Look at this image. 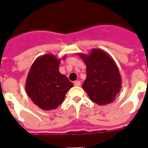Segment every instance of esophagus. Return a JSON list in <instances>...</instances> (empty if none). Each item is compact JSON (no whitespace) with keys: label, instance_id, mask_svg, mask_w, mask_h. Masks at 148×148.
<instances>
[{"label":"esophagus","instance_id":"1","mask_svg":"<svg viewBox=\"0 0 148 148\" xmlns=\"http://www.w3.org/2000/svg\"><path fill=\"white\" fill-rule=\"evenodd\" d=\"M74 86H81V82L79 81H76L74 82Z\"/></svg>","mask_w":148,"mask_h":148}]
</instances>
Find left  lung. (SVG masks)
<instances>
[{
  "instance_id": "8db88e82",
  "label": "left lung",
  "mask_w": 148,
  "mask_h": 148,
  "mask_svg": "<svg viewBox=\"0 0 148 148\" xmlns=\"http://www.w3.org/2000/svg\"><path fill=\"white\" fill-rule=\"evenodd\" d=\"M86 65V79L82 85L92 102L99 106L113 102L122 88L119 69L110 54L93 49L90 54L78 53Z\"/></svg>"
}]
</instances>
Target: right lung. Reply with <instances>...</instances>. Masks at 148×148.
<instances>
[{
    "mask_svg": "<svg viewBox=\"0 0 148 148\" xmlns=\"http://www.w3.org/2000/svg\"><path fill=\"white\" fill-rule=\"evenodd\" d=\"M60 61L52 54H43L34 61L29 71L25 89L32 101L42 110L57 108L73 87L72 82L59 71Z\"/></svg>",
    "mask_w": 148,
    "mask_h": 148,
    "instance_id": "1",
    "label": "right lung"
}]
</instances>
